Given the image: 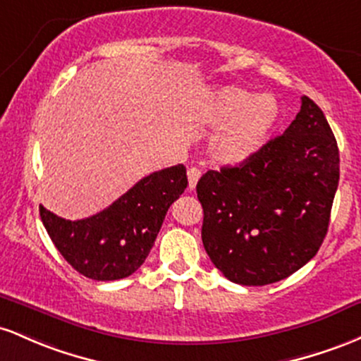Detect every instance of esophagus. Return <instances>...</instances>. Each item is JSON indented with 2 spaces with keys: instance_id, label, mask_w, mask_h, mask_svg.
<instances>
[{
  "instance_id": "34e87169",
  "label": "esophagus",
  "mask_w": 361,
  "mask_h": 361,
  "mask_svg": "<svg viewBox=\"0 0 361 361\" xmlns=\"http://www.w3.org/2000/svg\"><path fill=\"white\" fill-rule=\"evenodd\" d=\"M201 179V170L196 169V167H191L188 170V180H189V189H196V184L197 180Z\"/></svg>"
}]
</instances>
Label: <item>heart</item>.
I'll use <instances>...</instances> for the list:
<instances>
[{"label": "heart", "instance_id": "b5f03b06", "mask_svg": "<svg viewBox=\"0 0 361 361\" xmlns=\"http://www.w3.org/2000/svg\"><path fill=\"white\" fill-rule=\"evenodd\" d=\"M206 119L221 124L212 137V155L221 164H244L262 148L278 119V105L268 95L237 87L216 90L202 104Z\"/></svg>", "mask_w": 361, "mask_h": 361}]
</instances>
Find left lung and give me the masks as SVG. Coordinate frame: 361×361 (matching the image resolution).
<instances>
[{
  "label": "left lung",
  "mask_w": 361,
  "mask_h": 361,
  "mask_svg": "<svg viewBox=\"0 0 361 361\" xmlns=\"http://www.w3.org/2000/svg\"><path fill=\"white\" fill-rule=\"evenodd\" d=\"M339 182V152L314 100L281 136L237 167L208 170L196 185L202 245L230 281H281L317 254Z\"/></svg>",
  "instance_id": "1"
}]
</instances>
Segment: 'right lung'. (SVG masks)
<instances>
[{
	"instance_id": "right-lung-1",
	"label": "right lung",
	"mask_w": 361,
	"mask_h": 361,
	"mask_svg": "<svg viewBox=\"0 0 361 361\" xmlns=\"http://www.w3.org/2000/svg\"><path fill=\"white\" fill-rule=\"evenodd\" d=\"M188 188L182 164L136 182L104 212L83 220H64L39 206L40 220L59 254L83 276L114 281L145 262L170 204Z\"/></svg>"
}]
</instances>
